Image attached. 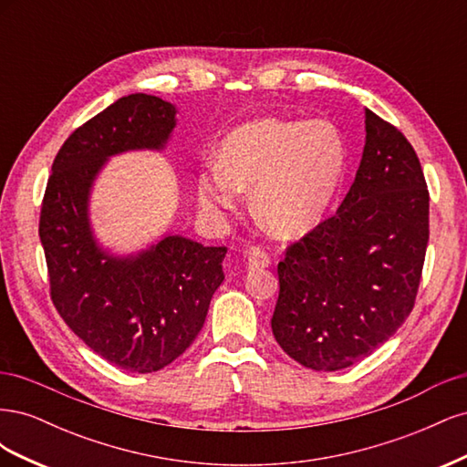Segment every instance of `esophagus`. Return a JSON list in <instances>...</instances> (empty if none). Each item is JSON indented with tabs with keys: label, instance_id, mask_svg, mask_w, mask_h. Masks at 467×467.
<instances>
[{
	"label": "esophagus",
	"instance_id": "1",
	"mask_svg": "<svg viewBox=\"0 0 467 467\" xmlns=\"http://www.w3.org/2000/svg\"><path fill=\"white\" fill-rule=\"evenodd\" d=\"M245 261H247L249 268H266L268 265H271V255H268L263 247L255 245V247L247 249Z\"/></svg>",
	"mask_w": 467,
	"mask_h": 467
}]
</instances>
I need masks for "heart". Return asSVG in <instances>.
Listing matches in <instances>:
<instances>
[{"mask_svg":"<svg viewBox=\"0 0 467 467\" xmlns=\"http://www.w3.org/2000/svg\"><path fill=\"white\" fill-rule=\"evenodd\" d=\"M347 167L343 136L325 120L259 119L223 138L220 161L199 175L201 204L223 216L253 189V208L276 235L292 237L319 223Z\"/></svg>","mask_w":467,"mask_h":467,"instance_id":"heart-1","label":"heart"}]
</instances>
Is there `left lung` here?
Wrapping results in <instances>:
<instances>
[{
  "mask_svg": "<svg viewBox=\"0 0 467 467\" xmlns=\"http://www.w3.org/2000/svg\"><path fill=\"white\" fill-rule=\"evenodd\" d=\"M355 182L335 216L286 247L273 335L317 372L372 355L411 314L429 244V189L407 138L366 109Z\"/></svg>",
  "mask_w": 467,
  "mask_h": 467,
  "instance_id": "1",
  "label": "left lung"
}]
</instances>
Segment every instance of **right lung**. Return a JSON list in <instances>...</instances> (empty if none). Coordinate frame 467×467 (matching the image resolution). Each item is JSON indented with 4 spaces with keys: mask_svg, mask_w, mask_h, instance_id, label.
Returning a JSON list of instances; mask_svg holds the SVG:
<instances>
[{
    "mask_svg": "<svg viewBox=\"0 0 467 467\" xmlns=\"http://www.w3.org/2000/svg\"><path fill=\"white\" fill-rule=\"evenodd\" d=\"M173 129L175 107L163 99H119L62 144L40 208L54 307L93 352L126 372H158L179 358L201 333L223 280L225 247L167 235L138 257L119 259L91 235L88 199L105 160L126 150H160Z\"/></svg>",
    "mask_w": 467,
    "mask_h": 467,
    "instance_id": "1",
    "label": "right lung"
}]
</instances>
